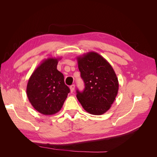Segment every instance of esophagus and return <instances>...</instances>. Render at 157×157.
Segmentation results:
<instances>
[{"instance_id":"obj_1","label":"esophagus","mask_w":157,"mask_h":157,"mask_svg":"<svg viewBox=\"0 0 157 157\" xmlns=\"http://www.w3.org/2000/svg\"><path fill=\"white\" fill-rule=\"evenodd\" d=\"M75 86L74 84H73V85H71V86H70V90H71V93H73V92H74V90H75Z\"/></svg>"}]
</instances>
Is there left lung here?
I'll list each match as a JSON object with an SVG mask.
<instances>
[{
  "label": "left lung",
  "instance_id": "obj_1",
  "mask_svg": "<svg viewBox=\"0 0 157 157\" xmlns=\"http://www.w3.org/2000/svg\"><path fill=\"white\" fill-rule=\"evenodd\" d=\"M85 88L77 98L86 112L100 115L107 112L117 97L118 81L112 66L101 55L90 52L77 57Z\"/></svg>",
  "mask_w": 157,
  "mask_h": 157
}]
</instances>
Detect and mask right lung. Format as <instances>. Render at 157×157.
<instances>
[{
  "instance_id": "right-lung-1",
  "label": "right lung",
  "mask_w": 157,
  "mask_h": 157,
  "mask_svg": "<svg viewBox=\"0 0 157 157\" xmlns=\"http://www.w3.org/2000/svg\"><path fill=\"white\" fill-rule=\"evenodd\" d=\"M60 58L44 59L33 71L27 85V96L36 111L44 115L59 112L70 92L63 75L57 69Z\"/></svg>"
}]
</instances>
